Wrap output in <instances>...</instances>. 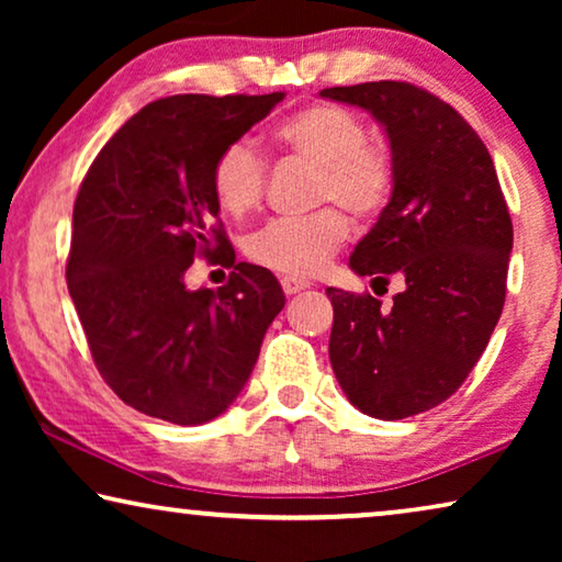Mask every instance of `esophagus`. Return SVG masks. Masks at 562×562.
<instances>
[{"mask_svg":"<svg viewBox=\"0 0 562 562\" xmlns=\"http://www.w3.org/2000/svg\"><path fill=\"white\" fill-rule=\"evenodd\" d=\"M281 289H283V294H286V296H294V294H299V291L310 289V281L294 279V276H283V279H281Z\"/></svg>","mask_w":562,"mask_h":562,"instance_id":"34e87169","label":"esophagus"}]
</instances>
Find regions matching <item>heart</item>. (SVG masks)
I'll return each mask as SVG.
<instances>
[{"mask_svg": "<svg viewBox=\"0 0 562 562\" xmlns=\"http://www.w3.org/2000/svg\"><path fill=\"white\" fill-rule=\"evenodd\" d=\"M273 143L286 158L317 166V204H340L358 220H371L389 204L396 181L394 156L368 140L363 117L348 106H304L273 130ZM266 181V158L248 140L227 143L212 166L214 199L229 217L256 210ZM348 237L350 220L337 206H325L310 217L271 220L248 237L245 252L252 263L302 279L319 273Z\"/></svg>", "mask_w": 562, "mask_h": 562, "instance_id": "1", "label": "heart"}]
</instances>
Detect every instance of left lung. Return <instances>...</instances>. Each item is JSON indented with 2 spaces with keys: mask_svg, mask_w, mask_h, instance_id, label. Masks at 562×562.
Listing matches in <instances>:
<instances>
[{
  "mask_svg": "<svg viewBox=\"0 0 562 562\" xmlns=\"http://www.w3.org/2000/svg\"><path fill=\"white\" fill-rule=\"evenodd\" d=\"M386 127L396 181L350 256L373 289L404 281L394 304L327 289L329 363L352 406L404 419L456 394L486 350L506 296L512 217L494 160L440 97L406 81L322 89Z\"/></svg>",
  "mask_w": 562,
  "mask_h": 562,
  "instance_id": "obj_1",
  "label": "left lung"
}]
</instances>
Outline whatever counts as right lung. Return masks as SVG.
Returning <instances> with one entry per match:
<instances>
[{
    "label": "right lung",
    "instance_id": "right-lung-1",
    "mask_svg": "<svg viewBox=\"0 0 562 562\" xmlns=\"http://www.w3.org/2000/svg\"><path fill=\"white\" fill-rule=\"evenodd\" d=\"M283 99L176 94L133 114L99 150L74 204L66 281L91 358L133 409L204 425L240 394L286 296L268 268L235 263L212 166ZM194 257L233 267L189 292Z\"/></svg>",
    "mask_w": 562,
    "mask_h": 562
}]
</instances>
